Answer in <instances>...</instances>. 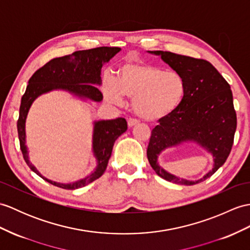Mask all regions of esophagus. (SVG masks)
I'll use <instances>...</instances> for the list:
<instances>
[{
    "mask_svg": "<svg viewBox=\"0 0 250 250\" xmlns=\"http://www.w3.org/2000/svg\"><path fill=\"white\" fill-rule=\"evenodd\" d=\"M138 125V121L136 119H129L127 120V126L129 127H133Z\"/></svg>",
    "mask_w": 250,
    "mask_h": 250,
    "instance_id": "1",
    "label": "esophagus"
}]
</instances>
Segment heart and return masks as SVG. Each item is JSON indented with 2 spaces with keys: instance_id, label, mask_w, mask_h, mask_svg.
<instances>
[{
  "instance_id": "b5f03b06",
  "label": "heart",
  "mask_w": 250,
  "mask_h": 250,
  "mask_svg": "<svg viewBox=\"0 0 250 250\" xmlns=\"http://www.w3.org/2000/svg\"><path fill=\"white\" fill-rule=\"evenodd\" d=\"M103 94L112 103L121 105L125 96L132 98L133 111L139 117L155 121L176 112L181 105L187 84L177 71H165L144 62H127L117 78L107 79Z\"/></svg>"
}]
</instances>
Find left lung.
<instances>
[{"mask_svg": "<svg viewBox=\"0 0 250 250\" xmlns=\"http://www.w3.org/2000/svg\"><path fill=\"white\" fill-rule=\"evenodd\" d=\"M161 56L182 75L187 94L176 112L160 119L152 130L147 158L158 176L182 185H194L210 178L230 154L236 130L233 96L223 75L211 62L167 51H148ZM194 142L213 156L212 169L198 180L179 178L158 165V155L166 148Z\"/></svg>", "mask_w": 250, "mask_h": 250, "instance_id": "obj_1", "label": "left lung"}]
</instances>
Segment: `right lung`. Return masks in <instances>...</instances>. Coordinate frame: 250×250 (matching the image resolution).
Instances as JSON below:
<instances>
[{"label": "right lung", "mask_w": 250, "mask_h": 250, "mask_svg": "<svg viewBox=\"0 0 250 250\" xmlns=\"http://www.w3.org/2000/svg\"><path fill=\"white\" fill-rule=\"evenodd\" d=\"M120 48H100L77 51L70 55L51 60L43 67L35 72L28 81L24 95L21 99L19 119L17 123L20 148L26 164L31 169L46 182L65 189H77L94 182L100 178L106 169L111 158L113 146L123 133L127 129L125 118L94 121L92 131V153L97 166L88 176L70 183H61L43 177L28 159L26 147L25 123L33 102L43 94L53 90H63L83 101L101 102L103 96L98 86H101V69L120 52Z\"/></svg>", "instance_id": "add662e5"}]
</instances>
